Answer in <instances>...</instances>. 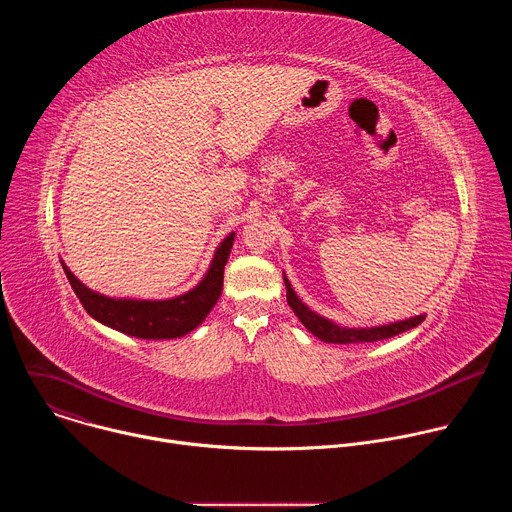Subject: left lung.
<instances>
[{"label":"left lung","instance_id":"8db88e82","mask_svg":"<svg viewBox=\"0 0 512 512\" xmlns=\"http://www.w3.org/2000/svg\"><path fill=\"white\" fill-rule=\"evenodd\" d=\"M285 287H287V304H289L291 310H294V314L300 318V322L314 336H318L324 342H332V344H364V342L385 340V338L403 334V332L419 326L425 320V316L421 314V316H413L409 320H401V322H393V324H385V326H375V328H342V326L318 316L306 304H302L300 298L296 296V291L291 289L287 279H285Z\"/></svg>","mask_w":512,"mask_h":512}]
</instances>
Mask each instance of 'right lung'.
Segmentation results:
<instances>
[{"label":"right lung","mask_w":512,"mask_h":512,"mask_svg":"<svg viewBox=\"0 0 512 512\" xmlns=\"http://www.w3.org/2000/svg\"><path fill=\"white\" fill-rule=\"evenodd\" d=\"M231 247L233 243L229 241L218 247L204 279L194 289H190L188 294L172 300H115L89 289L70 271H66V277L83 308L97 322L127 336L145 340L178 338L202 324L216 300L221 298L225 265L229 261Z\"/></svg>","instance_id":"obj_1"}]
</instances>
